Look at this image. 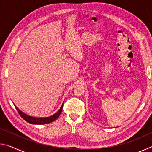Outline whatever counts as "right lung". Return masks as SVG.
<instances>
[{
    "label": "right lung",
    "mask_w": 152,
    "mask_h": 152,
    "mask_svg": "<svg viewBox=\"0 0 152 152\" xmlns=\"http://www.w3.org/2000/svg\"><path fill=\"white\" fill-rule=\"evenodd\" d=\"M15 108L17 110L18 113H19L20 116L23 119H25L27 122L31 123V124H35V125H43V124H47V123H50L53 121H54L56 119H57L59 117V116L61 115V113L62 111V109H63V104L61 105V107H60V110L56 113V114L53 115L52 116L48 117H31L29 116V115H27V114H25L23 112H22L20 109H18V108L15 106Z\"/></svg>",
    "instance_id": "add662e5"
}]
</instances>
